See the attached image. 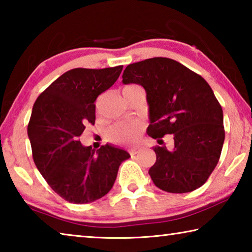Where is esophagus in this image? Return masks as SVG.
<instances>
[{"instance_id":"obj_1","label":"esophagus","mask_w":252,"mask_h":252,"mask_svg":"<svg viewBox=\"0 0 252 252\" xmlns=\"http://www.w3.org/2000/svg\"><path fill=\"white\" fill-rule=\"evenodd\" d=\"M139 151H140V148H138V147H135V148H132V149H130L129 150V153L130 155L133 157L134 155H136V153H139Z\"/></svg>"}]
</instances>
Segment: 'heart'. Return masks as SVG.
Segmentation results:
<instances>
[{
    "label": "heart",
    "mask_w": 252,
    "mask_h": 252,
    "mask_svg": "<svg viewBox=\"0 0 252 252\" xmlns=\"http://www.w3.org/2000/svg\"><path fill=\"white\" fill-rule=\"evenodd\" d=\"M138 85L131 84L123 89V92L132 90ZM144 130V125L139 121L132 122H118L110 127L108 138L116 143H132L140 138Z\"/></svg>",
    "instance_id": "1"
}]
</instances>
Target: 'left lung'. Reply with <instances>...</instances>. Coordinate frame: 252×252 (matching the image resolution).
Wrapping results in <instances>:
<instances>
[{
	"mask_svg": "<svg viewBox=\"0 0 252 252\" xmlns=\"http://www.w3.org/2000/svg\"><path fill=\"white\" fill-rule=\"evenodd\" d=\"M125 84L142 85L151 125L159 140L172 134L174 147L153 148L157 160L149 170L155 185L171 193L191 192L206 183L220 159L224 141L222 108L201 75L168 58L129 64Z\"/></svg>",
	"mask_w": 252,
	"mask_h": 252,
	"instance_id": "1",
	"label": "left lung"
}]
</instances>
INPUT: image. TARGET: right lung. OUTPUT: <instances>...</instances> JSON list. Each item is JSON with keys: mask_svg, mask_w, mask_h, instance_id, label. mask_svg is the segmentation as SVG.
<instances>
[{"mask_svg": "<svg viewBox=\"0 0 252 252\" xmlns=\"http://www.w3.org/2000/svg\"><path fill=\"white\" fill-rule=\"evenodd\" d=\"M123 65L105 69L76 67L51 83L33 105L28 134L34 163L54 192L66 201H95L112 189L126 151L83 147L79 138L95 122V100L112 87Z\"/></svg>", "mask_w": 252, "mask_h": 252, "instance_id": "obj_1", "label": "right lung"}]
</instances>
